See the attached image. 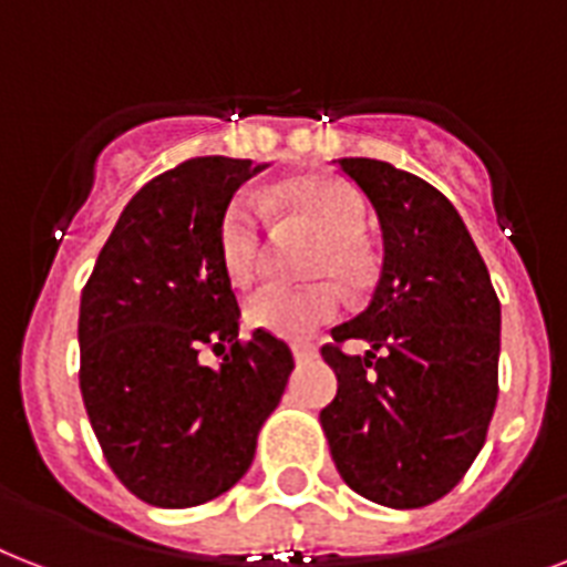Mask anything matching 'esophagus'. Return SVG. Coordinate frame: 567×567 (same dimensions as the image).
Instances as JSON below:
<instances>
[{"label": "esophagus", "mask_w": 567, "mask_h": 567, "mask_svg": "<svg viewBox=\"0 0 567 567\" xmlns=\"http://www.w3.org/2000/svg\"><path fill=\"white\" fill-rule=\"evenodd\" d=\"M291 352H293V361H297V363H308L311 358H317L315 343H293Z\"/></svg>", "instance_id": "esophagus-1"}]
</instances>
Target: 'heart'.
I'll list each match as a JSON object with an SVG mask.
<instances>
[{"instance_id": "b5f03b06", "label": "heart", "mask_w": 567, "mask_h": 567, "mask_svg": "<svg viewBox=\"0 0 567 567\" xmlns=\"http://www.w3.org/2000/svg\"><path fill=\"white\" fill-rule=\"evenodd\" d=\"M274 204L320 229V244L308 261L315 279L308 285H265L244 302V320L274 338L302 340L323 323H331L343 308V288H370L375 261L363 241V227L370 218L367 197L349 179L334 174H302L274 188ZM218 252L233 282H252L261 270V215L252 197H236L227 206L218 227Z\"/></svg>"}]
</instances>
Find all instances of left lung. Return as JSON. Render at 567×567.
Here are the masks:
<instances>
[{"mask_svg": "<svg viewBox=\"0 0 567 567\" xmlns=\"http://www.w3.org/2000/svg\"><path fill=\"white\" fill-rule=\"evenodd\" d=\"M338 168L379 215L384 265L370 306L323 347L338 395L320 425L349 489L381 507H427L486 443L498 402V293L443 192L367 156H343ZM343 339H367L371 352L347 357Z\"/></svg>", "mask_w": 567, "mask_h": 567, "instance_id": "8db88e82", "label": "left lung"}]
</instances>
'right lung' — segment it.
I'll return each mask as SVG.
<instances>
[{
  "label": "right lung",
  "mask_w": 567,
  "mask_h": 567,
  "mask_svg": "<svg viewBox=\"0 0 567 567\" xmlns=\"http://www.w3.org/2000/svg\"><path fill=\"white\" fill-rule=\"evenodd\" d=\"M265 165L197 156L131 197L81 293V395L118 481L145 504L197 507L250 468L293 355L268 331L238 340L218 227ZM224 354L206 368L199 352Z\"/></svg>",
  "instance_id": "1"
}]
</instances>
